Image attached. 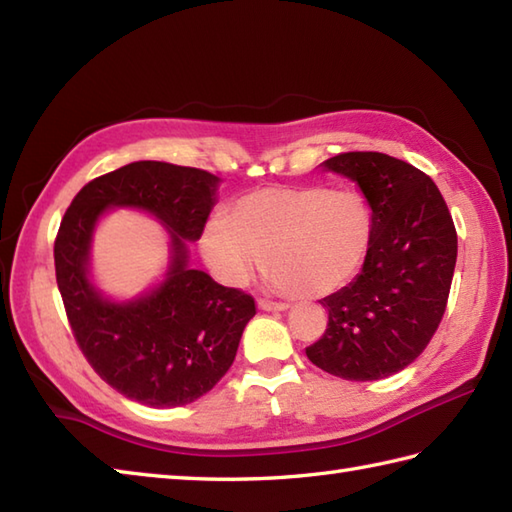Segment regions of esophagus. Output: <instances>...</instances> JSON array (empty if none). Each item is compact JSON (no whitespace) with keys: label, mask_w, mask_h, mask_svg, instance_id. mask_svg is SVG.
Returning <instances> with one entry per match:
<instances>
[{"label":"esophagus","mask_w":512,"mask_h":512,"mask_svg":"<svg viewBox=\"0 0 512 512\" xmlns=\"http://www.w3.org/2000/svg\"><path fill=\"white\" fill-rule=\"evenodd\" d=\"M257 304L262 310H288L290 308L286 302H273V299H264V297H259Z\"/></svg>","instance_id":"obj_1"}]
</instances>
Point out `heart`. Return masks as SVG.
<instances>
[{
    "label": "heart",
    "instance_id": "obj_1",
    "mask_svg": "<svg viewBox=\"0 0 512 512\" xmlns=\"http://www.w3.org/2000/svg\"><path fill=\"white\" fill-rule=\"evenodd\" d=\"M375 242V208L357 188L268 186L239 197L226 224L204 230L208 262L230 284H246L264 264L277 288L322 297L364 268Z\"/></svg>",
    "mask_w": 512,
    "mask_h": 512
}]
</instances>
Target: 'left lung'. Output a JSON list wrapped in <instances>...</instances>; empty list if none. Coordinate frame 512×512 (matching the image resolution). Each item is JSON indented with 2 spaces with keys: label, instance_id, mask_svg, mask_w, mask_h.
Here are the masks:
<instances>
[{
  "label": "left lung",
  "instance_id": "left-lung-1",
  "mask_svg": "<svg viewBox=\"0 0 512 512\" xmlns=\"http://www.w3.org/2000/svg\"><path fill=\"white\" fill-rule=\"evenodd\" d=\"M328 170L359 184L375 208V242L353 284L322 299L326 333L306 355L326 373L373 382L424 353L446 313L457 230L422 170L373 150L339 153Z\"/></svg>",
  "mask_w": 512,
  "mask_h": 512
}]
</instances>
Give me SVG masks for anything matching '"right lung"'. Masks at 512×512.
Listing matches in <instances>:
<instances>
[{
	"label": "right lung",
	"instance_id": "obj_1",
	"mask_svg": "<svg viewBox=\"0 0 512 512\" xmlns=\"http://www.w3.org/2000/svg\"><path fill=\"white\" fill-rule=\"evenodd\" d=\"M217 182L199 168L133 162L79 190L57 230L55 275L75 342L108 386L144 406L173 408L206 395L255 315L253 295L188 266L186 239L202 237ZM108 205L144 207L174 237L165 284L130 305L106 303L85 277L89 235Z\"/></svg>",
	"mask_w": 512,
	"mask_h": 512
}]
</instances>
